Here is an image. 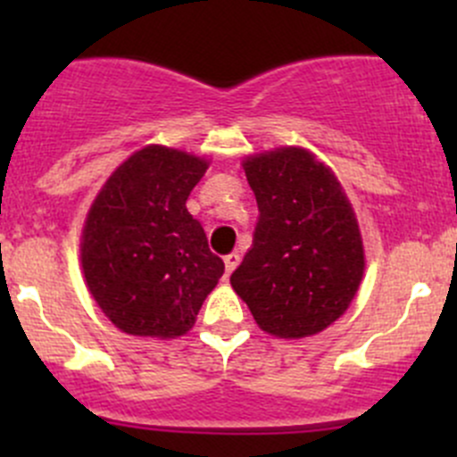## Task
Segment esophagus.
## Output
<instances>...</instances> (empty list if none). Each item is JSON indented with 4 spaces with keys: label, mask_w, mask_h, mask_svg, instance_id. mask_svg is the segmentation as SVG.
Returning a JSON list of instances; mask_svg holds the SVG:
<instances>
[{
    "label": "esophagus",
    "mask_w": 457,
    "mask_h": 457,
    "mask_svg": "<svg viewBox=\"0 0 457 457\" xmlns=\"http://www.w3.org/2000/svg\"><path fill=\"white\" fill-rule=\"evenodd\" d=\"M238 261H241V256L237 254V252H232V254H228L225 256V274H232L234 270H237V265H238Z\"/></svg>",
    "instance_id": "1"
}]
</instances>
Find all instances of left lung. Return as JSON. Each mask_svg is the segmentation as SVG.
Here are the masks:
<instances>
[{
	"mask_svg": "<svg viewBox=\"0 0 457 457\" xmlns=\"http://www.w3.org/2000/svg\"><path fill=\"white\" fill-rule=\"evenodd\" d=\"M258 203L254 241L232 287L261 329L303 338L338 320L365 270L352 205L327 165L301 147L243 163Z\"/></svg>",
	"mask_w": 457,
	"mask_h": 457,
	"instance_id": "8db88e82",
	"label": "left lung"
}]
</instances>
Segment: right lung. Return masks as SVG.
<instances>
[{"label":"right lung","mask_w":457,"mask_h":457,"mask_svg":"<svg viewBox=\"0 0 457 457\" xmlns=\"http://www.w3.org/2000/svg\"><path fill=\"white\" fill-rule=\"evenodd\" d=\"M205 170L199 156L143 147L92 203L81 267L95 301L126 334H186L223 276V261L186 207Z\"/></svg>","instance_id":"add662e5"}]
</instances>
